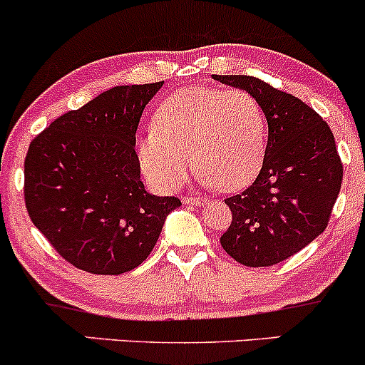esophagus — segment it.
<instances>
[{
    "label": "esophagus",
    "instance_id": "obj_1",
    "mask_svg": "<svg viewBox=\"0 0 365 365\" xmlns=\"http://www.w3.org/2000/svg\"><path fill=\"white\" fill-rule=\"evenodd\" d=\"M183 204H190V206H197V204L204 202L202 197H197V195H185V197L182 199Z\"/></svg>",
    "mask_w": 365,
    "mask_h": 365
}]
</instances>
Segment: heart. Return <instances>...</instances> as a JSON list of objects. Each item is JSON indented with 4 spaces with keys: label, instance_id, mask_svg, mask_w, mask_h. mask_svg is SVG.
Instances as JSON below:
<instances>
[{
    "label": "heart",
    "instance_id": "b5f03b06",
    "mask_svg": "<svg viewBox=\"0 0 365 365\" xmlns=\"http://www.w3.org/2000/svg\"><path fill=\"white\" fill-rule=\"evenodd\" d=\"M267 133L265 112L247 91L185 88L159 103L137 145L138 163L163 192L178 189L192 164L202 185L239 190L262 170Z\"/></svg>",
    "mask_w": 365,
    "mask_h": 365
}]
</instances>
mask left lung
I'll return each mask as SVG.
<instances>
[{
    "label": "left lung",
    "instance_id": "1",
    "mask_svg": "<svg viewBox=\"0 0 365 365\" xmlns=\"http://www.w3.org/2000/svg\"><path fill=\"white\" fill-rule=\"evenodd\" d=\"M258 100L268 123L259 175L225 199L232 223L222 247L246 267H272L326 230L343 180V164L327 123L294 95L253 76H216Z\"/></svg>",
    "mask_w": 365,
    "mask_h": 365
}]
</instances>
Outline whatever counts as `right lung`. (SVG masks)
<instances>
[{
	"instance_id": "add662e5",
	"label": "right lung",
	"mask_w": 365,
	"mask_h": 365,
	"mask_svg": "<svg viewBox=\"0 0 365 365\" xmlns=\"http://www.w3.org/2000/svg\"><path fill=\"white\" fill-rule=\"evenodd\" d=\"M163 81L114 86L55 119L31 142L24 197L38 230L71 265L97 275L137 268L182 206L140 180L137 128Z\"/></svg>"
}]
</instances>
